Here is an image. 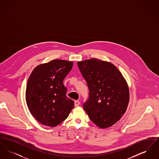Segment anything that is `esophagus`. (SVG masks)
<instances>
[{
    "label": "esophagus",
    "mask_w": 159,
    "mask_h": 159,
    "mask_svg": "<svg viewBox=\"0 0 159 159\" xmlns=\"http://www.w3.org/2000/svg\"><path fill=\"white\" fill-rule=\"evenodd\" d=\"M80 104V102L79 101H78V100H76L75 101V107H77V106H79Z\"/></svg>",
    "instance_id": "1"
}]
</instances>
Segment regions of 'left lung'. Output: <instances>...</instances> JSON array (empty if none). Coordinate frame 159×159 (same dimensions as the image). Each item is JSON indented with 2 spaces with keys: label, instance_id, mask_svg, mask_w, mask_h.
Instances as JSON below:
<instances>
[{
  "label": "left lung",
  "instance_id": "obj_1",
  "mask_svg": "<svg viewBox=\"0 0 159 159\" xmlns=\"http://www.w3.org/2000/svg\"><path fill=\"white\" fill-rule=\"evenodd\" d=\"M79 68L89 88L83 109L100 128L119 121L129 101L128 85L120 71L111 62L96 58L79 61Z\"/></svg>",
  "mask_w": 159,
  "mask_h": 159
}]
</instances>
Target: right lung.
I'll list each match as a JSON object with an SVG mask.
<instances>
[{"mask_svg": "<svg viewBox=\"0 0 159 159\" xmlns=\"http://www.w3.org/2000/svg\"><path fill=\"white\" fill-rule=\"evenodd\" d=\"M73 66L72 61L53 60L34 68L27 83L25 99L32 116L43 125L55 127L65 120L74 108L66 96L63 80Z\"/></svg>", "mask_w": 159, "mask_h": 159, "instance_id": "add662e5", "label": "right lung"}]
</instances>
